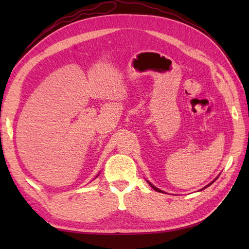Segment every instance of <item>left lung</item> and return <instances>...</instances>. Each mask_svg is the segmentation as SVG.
<instances>
[{
    "label": "left lung",
    "mask_w": 249,
    "mask_h": 249,
    "mask_svg": "<svg viewBox=\"0 0 249 249\" xmlns=\"http://www.w3.org/2000/svg\"><path fill=\"white\" fill-rule=\"evenodd\" d=\"M213 182H214V181H213ZM213 182H212V183H213ZM212 183H211V184H212ZM149 184L151 185V187H152L153 189H155V190H156V192H160V193H162V192H161V190H160V189H158V188H156L155 186H153V185H152V184H151L150 182H149ZM211 184H209V185H208V186H210V185H211Z\"/></svg>",
    "instance_id": "8db88e82"
}]
</instances>
